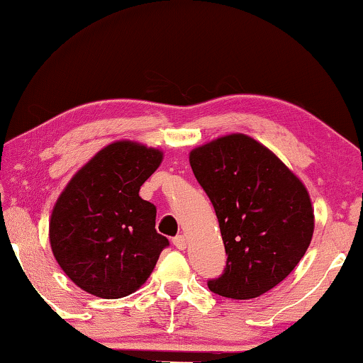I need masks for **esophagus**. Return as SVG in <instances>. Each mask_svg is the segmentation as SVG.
Masks as SVG:
<instances>
[{"instance_id": "1", "label": "esophagus", "mask_w": 363, "mask_h": 363, "mask_svg": "<svg viewBox=\"0 0 363 363\" xmlns=\"http://www.w3.org/2000/svg\"><path fill=\"white\" fill-rule=\"evenodd\" d=\"M173 245H175L180 251H183L186 247V238L183 236V235L175 236V238H173Z\"/></svg>"}]
</instances>
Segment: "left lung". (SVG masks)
I'll return each mask as SVG.
<instances>
[{"instance_id": "left-lung-1", "label": "left lung", "mask_w": 363, "mask_h": 363, "mask_svg": "<svg viewBox=\"0 0 363 363\" xmlns=\"http://www.w3.org/2000/svg\"><path fill=\"white\" fill-rule=\"evenodd\" d=\"M190 165L215 206L225 272L208 281L215 294L255 299L291 274L314 235L309 191L281 158L245 133L193 148Z\"/></svg>"}]
</instances>
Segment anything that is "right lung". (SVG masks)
<instances>
[{
  "mask_svg": "<svg viewBox=\"0 0 363 363\" xmlns=\"http://www.w3.org/2000/svg\"><path fill=\"white\" fill-rule=\"evenodd\" d=\"M162 160L160 148L112 142L79 168L54 203L52 255L82 291L121 299L150 277L168 240L155 230V205L138 191Z\"/></svg>",
  "mask_w": 363,
  "mask_h": 363,
  "instance_id": "right-lung-1",
  "label": "right lung"
}]
</instances>
